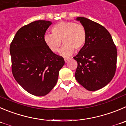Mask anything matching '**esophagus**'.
I'll return each instance as SVG.
<instances>
[{
  "label": "esophagus",
  "instance_id": "1",
  "mask_svg": "<svg viewBox=\"0 0 126 126\" xmlns=\"http://www.w3.org/2000/svg\"><path fill=\"white\" fill-rule=\"evenodd\" d=\"M69 60V59H68V58H65V59H64V61H65V62H67Z\"/></svg>",
  "mask_w": 126,
  "mask_h": 126
}]
</instances>
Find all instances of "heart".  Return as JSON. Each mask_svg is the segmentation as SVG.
Returning <instances> with one entry per match:
<instances>
[{"label":"heart","mask_w":126,"mask_h":126,"mask_svg":"<svg viewBox=\"0 0 126 126\" xmlns=\"http://www.w3.org/2000/svg\"><path fill=\"white\" fill-rule=\"evenodd\" d=\"M51 30L52 34H45L44 41L52 52L59 51L61 41L64 46L61 50V54L64 57L72 54L74 50L79 51L84 47L87 32L82 24L61 21L55 24Z\"/></svg>","instance_id":"heart-1"}]
</instances>
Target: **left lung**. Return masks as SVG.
I'll return each instance as SVG.
<instances>
[{
    "label": "left lung",
    "mask_w": 126,
    "mask_h": 126,
    "mask_svg": "<svg viewBox=\"0 0 126 126\" xmlns=\"http://www.w3.org/2000/svg\"><path fill=\"white\" fill-rule=\"evenodd\" d=\"M85 28L87 41L74 59L77 62V81L89 91L108 84L114 76L117 63L116 46L108 31L100 24L77 17Z\"/></svg>",
    "instance_id": "1"
}]
</instances>
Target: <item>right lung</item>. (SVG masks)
<instances>
[{"instance_id": "1", "label": "right lung", "mask_w": 126, "mask_h": 126, "mask_svg": "<svg viewBox=\"0 0 126 126\" xmlns=\"http://www.w3.org/2000/svg\"><path fill=\"white\" fill-rule=\"evenodd\" d=\"M51 23L38 20L22 26L10 46L14 78L26 92L38 96L52 90L65 63L62 56L51 52L44 43V34Z\"/></svg>"}]
</instances>
